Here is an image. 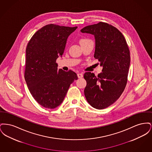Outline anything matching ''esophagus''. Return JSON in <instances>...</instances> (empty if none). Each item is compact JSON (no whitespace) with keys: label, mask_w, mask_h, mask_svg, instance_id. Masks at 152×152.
Listing matches in <instances>:
<instances>
[{"label":"esophagus","mask_w":152,"mask_h":152,"mask_svg":"<svg viewBox=\"0 0 152 152\" xmlns=\"http://www.w3.org/2000/svg\"><path fill=\"white\" fill-rule=\"evenodd\" d=\"M77 77L80 79V78H82L83 77V73H77Z\"/></svg>","instance_id":"esophagus-1"}]
</instances>
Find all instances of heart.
Instances as JSON below:
<instances>
[{
  "mask_svg": "<svg viewBox=\"0 0 152 152\" xmlns=\"http://www.w3.org/2000/svg\"><path fill=\"white\" fill-rule=\"evenodd\" d=\"M88 40H89V39H81V40H80V43H84V42H87V41H88Z\"/></svg>",
  "mask_w": 152,
  "mask_h": 152,
  "instance_id": "obj_1",
  "label": "heart"
}]
</instances>
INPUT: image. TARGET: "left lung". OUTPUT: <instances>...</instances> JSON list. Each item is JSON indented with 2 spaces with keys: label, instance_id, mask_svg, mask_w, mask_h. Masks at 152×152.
Wrapping results in <instances>:
<instances>
[{
  "label": "left lung",
  "instance_id": "1",
  "mask_svg": "<svg viewBox=\"0 0 152 152\" xmlns=\"http://www.w3.org/2000/svg\"><path fill=\"white\" fill-rule=\"evenodd\" d=\"M81 32L94 35V57L103 66L97 76L94 73H84L87 83L84 94L94 108H106L120 97L126 87L130 65L129 47L122 33L107 23L87 26Z\"/></svg>",
  "mask_w": 152,
  "mask_h": 152
}]
</instances>
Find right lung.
Returning a JSON list of instances; mask_svg holds the SVG:
<instances>
[{"label":"right lung","instance_id":"1","mask_svg":"<svg viewBox=\"0 0 152 152\" xmlns=\"http://www.w3.org/2000/svg\"><path fill=\"white\" fill-rule=\"evenodd\" d=\"M77 27L47 24L32 36L26 48L24 78L32 97L44 108L60 105L70 85L78 79L72 71L58 69L56 63L68 37Z\"/></svg>","mask_w":152,"mask_h":152}]
</instances>
